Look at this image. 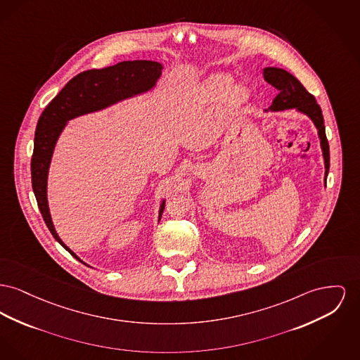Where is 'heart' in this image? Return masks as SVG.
<instances>
[{
	"label": "heart",
	"mask_w": 360,
	"mask_h": 360,
	"mask_svg": "<svg viewBox=\"0 0 360 360\" xmlns=\"http://www.w3.org/2000/svg\"><path fill=\"white\" fill-rule=\"evenodd\" d=\"M233 77L227 73H216L202 85V98L210 102L220 101L226 96V103L230 108L243 106L249 98L250 91L245 85H233Z\"/></svg>",
	"instance_id": "obj_1"
}]
</instances>
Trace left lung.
<instances>
[{"label":"left lung","instance_id":"left-lung-1","mask_svg":"<svg viewBox=\"0 0 360 360\" xmlns=\"http://www.w3.org/2000/svg\"><path fill=\"white\" fill-rule=\"evenodd\" d=\"M264 80L271 85H274L276 89H278V94L274 99L269 110L272 111H281L288 108H296L297 111L309 115L314 125L318 129V136L321 140V148L325 160V184L326 176L329 172V144L325 133L323 125V117L322 110L317 103L316 98L302 85V83L288 73L284 69L280 68H265L264 69Z\"/></svg>","mask_w":360,"mask_h":360}]
</instances>
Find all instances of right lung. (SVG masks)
I'll return each instance as SVG.
<instances>
[{
  "label": "right lung",
  "mask_w": 360,
  "mask_h": 360,
  "mask_svg": "<svg viewBox=\"0 0 360 360\" xmlns=\"http://www.w3.org/2000/svg\"><path fill=\"white\" fill-rule=\"evenodd\" d=\"M163 66L155 61H124L117 65L85 70L75 76L60 94L46 106L39 117L34 153L31 158V181L43 220L56 240L75 258L83 262L64 242L51 221L47 205V174L56 143L69 120L92 111L102 110L133 95L147 92L162 75ZM165 210V200L160 205L159 220Z\"/></svg>",
  "instance_id": "add662e5"
}]
</instances>
